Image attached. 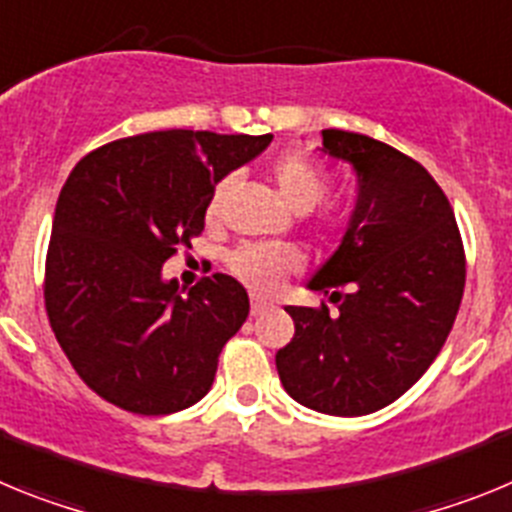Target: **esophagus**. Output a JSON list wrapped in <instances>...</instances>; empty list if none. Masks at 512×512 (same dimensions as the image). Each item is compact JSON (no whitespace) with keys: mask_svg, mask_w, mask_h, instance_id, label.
Instances as JSON below:
<instances>
[{"mask_svg":"<svg viewBox=\"0 0 512 512\" xmlns=\"http://www.w3.org/2000/svg\"><path fill=\"white\" fill-rule=\"evenodd\" d=\"M266 302L264 300H259V297H253L251 300V315L253 318H259V315H264V310H266Z\"/></svg>","mask_w":512,"mask_h":512,"instance_id":"obj_1","label":"esophagus"}]
</instances>
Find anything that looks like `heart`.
Instances as JSON below:
<instances>
[{"instance_id":"obj_1","label":"heart","mask_w":512,"mask_h":512,"mask_svg":"<svg viewBox=\"0 0 512 512\" xmlns=\"http://www.w3.org/2000/svg\"><path fill=\"white\" fill-rule=\"evenodd\" d=\"M271 182L277 187L279 197L295 212H310L312 207L320 205L330 187L328 174L315 161L295 156V153L274 161ZM230 189H233L230 179H220L212 189L210 202H207V220L210 223L223 220ZM348 223H351V207L336 202V205L323 207L315 228L323 235H336L346 230ZM228 266L235 277L241 279L246 287H251L253 292H271V289L279 287L284 277L300 269V253L289 246H241L230 253Z\"/></svg>"}]
</instances>
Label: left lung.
I'll return each mask as SVG.
<instances>
[{"label": "left lung", "mask_w": 512, "mask_h": 512, "mask_svg": "<svg viewBox=\"0 0 512 512\" xmlns=\"http://www.w3.org/2000/svg\"><path fill=\"white\" fill-rule=\"evenodd\" d=\"M323 151L354 166L359 197L336 253L307 287L328 305L284 310L277 351L292 400L325 415H369L418 382L459 312L467 259L454 210L418 161L369 135L323 130Z\"/></svg>", "instance_id": "1"}]
</instances>
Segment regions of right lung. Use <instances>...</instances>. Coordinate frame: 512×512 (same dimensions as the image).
Segmentation results:
<instances>
[{
  "instance_id": "obj_1",
  "label": "right lung",
  "mask_w": 512,
  "mask_h": 512,
  "mask_svg": "<svg viewBox=\"0 0 512 512\" xmlns=\"http://www.w3.org/2000/svg\"><path fill=\"white\" fill-rule=\"evenodd\" d=\"M271 135L158 130L87 153L58 194L45 256V312L84 384L138 415H169L210 392L217 356L248 318L243 284L161 277L205 230L215 184Z\"/></svg>"
}]
</instances>
